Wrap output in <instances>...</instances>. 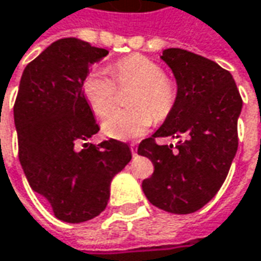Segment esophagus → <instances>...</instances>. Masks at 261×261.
Masks as SVG:
<instances>
[{
	"label": "esophagus",
	"instance_id": "obj_1",
	"mask_svg": "<svg viewBox=\"0 0 261 261\" xmlns=\"http://www.w3.org/2000/svg\"><path fill=\"white\" fill-rule=\"evenodd\" d=\"M130 149H131V154H133V156L137 155V149H138V147H137V144H131L130 145Z\"/></svg>",
	"mask_w": 261,
	"mask_h": 261
}]
</instances>
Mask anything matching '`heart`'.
<instances>
[{"label":"heart","instance_id":"heart-1","mask_svg":"<svg viewBox=\"0 0 261 261\" xmlns=\"http://www.w3.org/2000/svg\"><path fill=\"white\" fill-rule=\"evenodd\" d=\"M112 77L101 69L92 70L82 83V92L93 113L106 116L117 98V87L129 88L131 109H119L107 115L103 131L117 140H133L144 136L154 120L162 121L172 113L178 97V87L172 77L164 74L162 67L143 55H131L114 62Z\"/></svg>","mask_w":261,"mask_h":261}]
</instances>
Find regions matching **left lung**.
<instances>
[{"instance_id":"8db88e82","label":"left lung","mask_w":261,"mask_h":261,"mask_svg":"<svg viewBox=\"0 0 261 261\" xmlns=\"http://www.w3.org/2000/svg\"><path fill=\"white\" fill-rule=\"evenodd\" d=\"M161 59L174 72L178 97L164 124L138 145L154 164L143 181L147 199L165 212L187 215L205 206L223 185L238 151L242 97L232 74L216 62L169 48ZM158 136L181 140L160 146Z\"/></svg>"}]
</instances>
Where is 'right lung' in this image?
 <instances>
[{
	"mask_svg": "<svg viewBox=\"0 0 261 261\" xmlns=\"http://www.w3.org/2000/svg\"><path fill=\"white\" fill-rule=\"evenodd\" d=\"M107 54L76 38L54 42L27 65L14 105L25 176L55 216L67 223L103 212L113 176L131 160L130 147L114 138L76 149L100 130L82 83L89 66Z\"/></svg>",
	"mask_w": 261,
	"mask_h": 261,
	"instance_id": "right-lung-1",
	"label": "right lung"
}]
</instances>
